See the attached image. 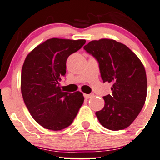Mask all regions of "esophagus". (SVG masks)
<instances>
[{
    "label": "esophagus",
    "instance_id": "obj_1",
    "mask_svg": "<svg viewBox=\"0 0 160 160\" xmlns=\"http://www.w3.org/2000/svg\"><path fill=\"white\" fill-rule=\"evenodd\" d=\"M83 96H84V98H86V99H89V98H92V97L93 96V93H91V94H87V93H84V94H83Z\"/></svg>",
    "mask_w": 160,
    "mask_h": 160
}]
</instances>
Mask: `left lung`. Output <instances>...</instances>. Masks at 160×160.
<instances>
[{"mask_svg": "<svg viewBox=\"0 0 160 160\" xmlns=\"http://www.w3.org/2000/svg\"><path fill=\"white\" fill-rule=\"evenodd\" d=\"M83 49L98 60L103 82L113 84L112 94L103 97L104 107L97 111V118L108 129H125L146 102L147 78L144 66L129 48L115 40H93Z\"/></svg>", "mask_w": 160, "mask_h": 160, "instance_id": "1", "label": "left lung"}]
</instances>
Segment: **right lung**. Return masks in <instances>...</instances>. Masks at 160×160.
I'll return each instance as SVG.
<instances>
[{"label":"right lung","mask_w":160,"mask_h":160,"mask_svg":"<svg viewBox=\"0 0 160 160\" xmlns=\"http://www.w3.org/2000/svg\"><path fill=\"white\" fill-rule=\"evenodd\" d=\"M85 42L84 39L49 38L25 58L21 76L22 94L31 115L43 128H67L83 104L81 92H64L59 81L66 74L67 58Z\"/></svg>","instance_id":"obj_1"}]
</instances>
